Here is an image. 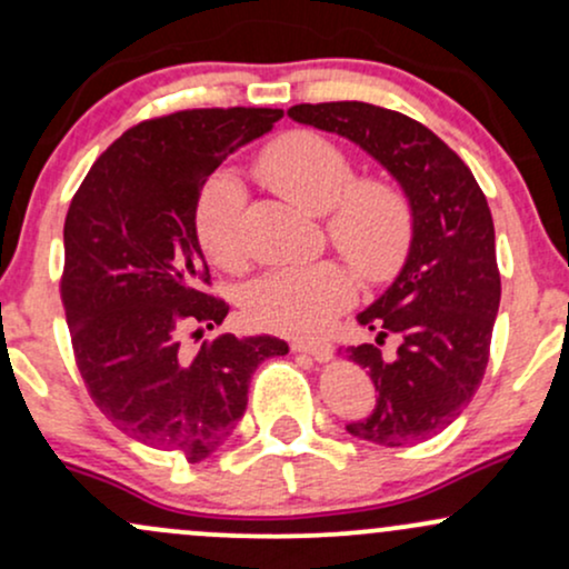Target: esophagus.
I'll list each match as a JSON object with an SVG mask.
<instances>
[{
    "mask_svg": "<svg viewBox=\"0 0 569 569\" xmlns=\"http://www.w3.org/2000/svg\"><path fill=\"white\" fill-rule=\"evenodd\" d=\"M293 352H305V356L316 358V361H329L331 358V345L326 342H305V339H291Z\"/></svg>",
    "mask_w": 569,
    "mask_h": 569,
    "instance_id": "1",
    "label": "esophagus"
}]
</instances>
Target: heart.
<instances>
[{
	"label": "heart",
	"mask_w": 569,
	"mask_h": 569,
	"mask_svg": "<svg viewBox=\"0 0 569 569\" xmlns=\"http://www.w3.org/2000/svg\"><path fill=\"white\" fill-rule=\"evenodd\" d=\"M257 176L272 192L305 211L326 213V234L363 278H385L401 264L411 238V208L396 184L356 179V168L335 141L310 130L280 136L259 154ZM246 192L230 173L202 187L194 232L213 264L240 270L246 262L240 221ZM352 299L345 267L318 262L267 272L246 293V316L259 329L316 337Z\"/></svg>",
	"instance_id": "b5f03b06"
}]
</instances>
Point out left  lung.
<instances>
[{
    "instance_id": "left-lung-1",
    "label": "left lung",
    "mask_w": 569,
    "mask_h": 569,
    "mask_svg": "<svg viewBox=\"0 0 569 569\" xmlns=\"http://www.w3.org/2000/svg\"><path fill=\"white\" fill-rule=\"evenodd\" d=\"M299 126L361 147L396 179L411 208V240L393 283L358 312L375 342L348 348L369 371L377 407L348 433L380 447H409L441 433L479 390L489 361L500 272L495 224L471 168L433 130L363 101L299 103ZM385 336L399 348L385 357Z\"/></svg>"
}]
</instances>
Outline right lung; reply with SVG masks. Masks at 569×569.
<instances>
[{
    "mask_svg": "<svg viewBox=\"0 0 569 569\" xmlns=\"http://www.w3.org/2000/svg\"><path fill=\"white\" fill-rule=\"evenodd\" d=\"M280 109H189L126 130L84 176L63 224L61 297L96 407L130 439L202 462L232 436L262 361L289 345L221 335L194 356L187 323L224 321L208 297L194 208L234 149L270 133ZM200 331V329H198Z\"/></svg>",
    "mask_w": 569,
    "mask_h": 569,
    "instance_id": "right-lung-1",
    "label": "right lung"
}]
</instances>
